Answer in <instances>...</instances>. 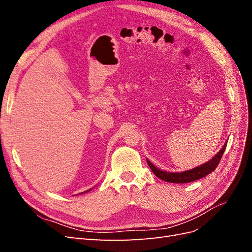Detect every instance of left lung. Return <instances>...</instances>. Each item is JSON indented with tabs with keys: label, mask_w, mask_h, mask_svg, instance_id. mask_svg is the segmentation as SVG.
<instances>
[{
	"label": "left lung",
	"mask_w": 252,
	"mask_h": 252,
	"mask_svg": "<svg viewBox=\"0 0 252 252\" xmlns=\"http://www.w3.org/2000/svg\"><path fill=\"white\" fill-rule=\"evenodd\" d=\"M226 146H227V143L224 144L222 149H220L211 159H209L208 162L204 163L203 165L197 166V167H195V168L183 171V172H168V171L161 170V169L157 168V167L152 164L148 158H146V159H147V164L150 167V169L158 179H161L165 182L177 183V184L178 183H180V184H183V183H190V182L202 179L215 170L217 168V166L219 165L220 158H222V156L226 149Z\"/></svg>",
	"instance_id": "obj_1"
}]
</instances>
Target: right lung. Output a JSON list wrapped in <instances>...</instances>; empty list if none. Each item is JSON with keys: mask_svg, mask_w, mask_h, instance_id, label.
<instances>
[{"mask_svg": "<svg viewBox=\"0 0 252 252\" xmlns=\"http://www.w3.org/2000/svg\"><path fill=\"white\" fill-rule=\"evenodd\" d=\"M90 190H91V189H89V190H87V191H84V192H88V191H90ZM84 192H82V193H84Z\"/></svg>", "mask_w": 252, "mask_h": 252, "instance_id": "1", "label": "right lung"}]
</instances>
